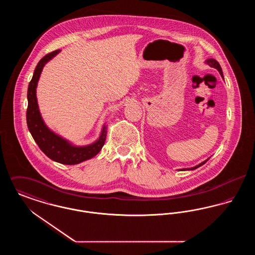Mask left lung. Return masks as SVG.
I'll list each match as a JSON object with an SVG mask.
<instances>
[{
  "instance_id": "obj_1",
  "label": "left lung",
  "mask_w": 255,
  "mask_h": 255,
  "mask_svg": "<svg viewBox=\"0 0 255 255\" xmlns=\"http://www.w3.org/2000/svg\"><path fill=\"white\" fill-rule=\"evenodd\" d=\"M206 64L207 65H209L211 68H214V69H216L217 71H218L219 73H220V74H221V76L224 78V76H223V71H222V68H221V66H220V64H219L218 62L217 61L215 60V59H213V58H210V59H207L206 60ZM208 160V158L206 159V160H205V161H203L202 163H200V164H198V165H196V166H194V167H192V168H185V169H181L182 171H183V170H194L196 169V168H198V167H200V166H202L203 164H205L206 163V161Z\"/></svg>"
}]
</instances>
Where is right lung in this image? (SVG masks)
<instances>
[{
	"instance_id": "right-lung-1",
	"label": "right lung",
	"mask_w": 255,
	"mask_h": 255,
	"mask_svg": "<svg viewBox=\"0 0 255 255\" xmlns=\"http://www.w3.org/2000/svg\"><path fill=\"white\" fill-rule=\"evenodd\" d=\"M60 49L54 50L45 55L38 62L33 76L27 89V110L26 123L39 148L50 159L62 164H77L97 156L104 145L107 134V125H103L101 133L97 141L86 146H74L67 139L53 133L45 124L37 103L36 87L44 66L51 60Z\"/></svg>"
}]
</instances>
